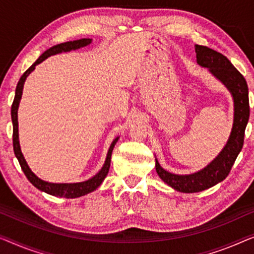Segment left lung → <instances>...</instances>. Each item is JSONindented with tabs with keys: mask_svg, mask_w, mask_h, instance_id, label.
Here are the masks:
<instances>
[{
	"mask_svg": "<svg viewBox=\"0 0 254 254\" xmlns=\"http://www.w3.org/2000/svg\"><path fill=\"white\" fill-rule=\"evenodd\" d=\"M197 63L208 69L230 92L234 100V123L227 144L212 162L190 175H177L164 170L155 159V169L159 177L174 190L183 193L200 192L226 180L244 144L245 128L250 117L249 88L245 78L226 56L206 46L195 45Z\"/></svg>",
	"mask_w": 254,
	"mask_h": 254,
	"instance_id": "left-lung-1",
	"label": "left lung"
}]
</instances>
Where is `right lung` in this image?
Wrapping results in <instances>:
<instances>
[{
    "label": "right lung",
    "instance_id": "add662e5",
    "mask_svg": "<svg viewBox=\"0 0 254 254\" xmlns=\"http://www.w3.org/2000/svg\"><path fill=\"white\" fill-rule=\"evenodd\" d=\"M92 39L84 38L79 39V40H73L69 42H64V44H60L56 46H53L52 48H49L42 54L28 69L25 71L23 76L20 77V79L17 84L16 93H15V99H13L12 106H11V120H12V127H13V134H12V140H13V152H15L16 158L18 159V162L20 164L21 169H23L25 176L27 177V180L34 185L35 188L39 189L40 191H44L46 193L55 195V197H63V198H78L81 195H85L90 192H93L96 190L101 183L105 180L107 175H108L109 168H110V159H112V153L113 149L115 147V144L119 140L120 137L115 138L110 145L107 153L106 161L103 163V166L100 171L96 175H94L92 178L84 182H79V183H49L41 178H39L33 171L30 169L28 164L25 160L23 153H21L20 145H19V134H18V107L21 99V94H23V88L26 78L28 77L32 71L35 69V66L41 62H44L46 59H48L49 56L61 54V53H67L71 51H77L86 46L91 45Z\"/></svg>",
    "mask_w": 254,
    "mask_h": 254
}]
</instances>
